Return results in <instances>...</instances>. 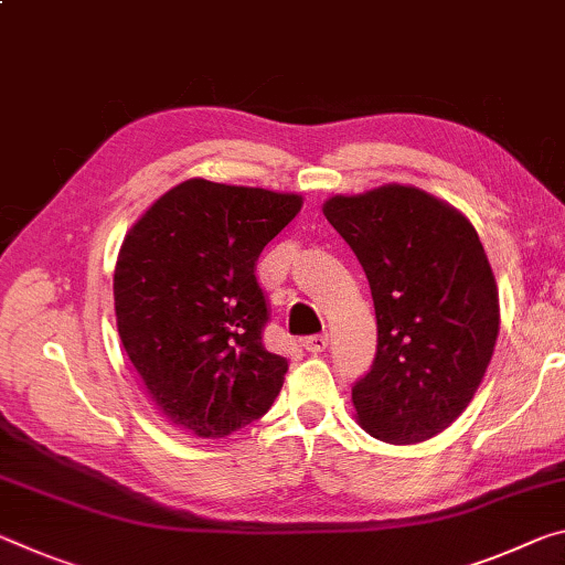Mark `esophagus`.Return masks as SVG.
I'll list each match as a JSON object with an SVG mask.
<instances>
[{"label": "esophagus", "instance_id": "1", "mask_svg": "<svg viewBox=\"0 0 565 565\" xmlns=\"http://www.w3.org/2000/svg\"><path fill=\"white\" fill-rule=\"evenodd\" d=\"M329 344V337L327 334H317V337H307L303 339V349L311 354H321Z\"/></svg>", "mask_w": 565, "mask_h": 565}]
</instances>
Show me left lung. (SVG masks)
<instances>
[{
  "label": "left lung",
  "mask_w": 565,
  "mask_h": 565,
  "mask_svg": "<svg viewBox=\"0 0 565 565\" xmlns=\"http://www.w3.org/2000/svg\"><path fill=\"white\" fill-rule=\"evenodd\" d=\"M321 211L360 258L377 315V356L352 387L356 423L384 443H425L470 405L498 342V286L478 231L399 183L331 195Z\"/></svg>",
  "instance_id": "1"
}]
</instances>
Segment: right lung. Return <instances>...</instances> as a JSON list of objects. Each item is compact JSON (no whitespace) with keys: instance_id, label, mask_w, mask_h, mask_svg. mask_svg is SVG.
Listing matches in <instances>:
<instances>
[{"instance_id":"add662e5","label":"right lung","mask_w":565,"mask_h":565,"mask_svg":"<svg viewBox=\"0 0 565 565\" xmlns=\"http://www.w3.org/2000/svg\"><path fill=\"white\" fill-rule=\"evenodd\" d=\"M301 203L191 178L132 223L115 264V319L170 425L216 440L274 405L289 362L264 347L268 309L254 271Z\"/></svg>"}]
</instances>
